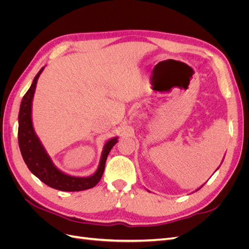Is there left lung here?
Here are the masks:
<instances>
[{
	"label": "left lung",
	"mask_w": 249,
	"mask_h": 249,
	"mask_svg": "<svg viewBox=\"0 0 249 249\" xmlns=\"http://www.w3.org/2000/svg\"><path fill=\"white\" fill-rule=\"evenodd\" d=\"M218 168H219V167H218ZM216 170H217V169H216ZM200 188H201V187H200ZM200 188H198V189H197V190H199V189H200ZM197 190H196V191H197Z\"/></svg>",
	"instance_id": "8db88e82"
}]
</instances>
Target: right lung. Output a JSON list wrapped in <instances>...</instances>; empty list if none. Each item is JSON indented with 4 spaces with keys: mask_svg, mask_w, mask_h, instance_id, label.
I'll list each match as a JSON object with an SVG mask.
<instances>
[{
    "mask_svg": "<svg viewBox=\"0 0 249 249\" xmlns=\"http://www.w3.org/2000/svg\"><path fill=\"white\" fill-rule=\"evenodd\" d=\"M44 67L36 74L31 87L22 97L18 113V145L28 168L35 177L51 188L60 191H83L94 187L103 176L107 157L111 148L117 143L118 137H113L105 143L99 167L92 176L73 177L58 169L37 136L32 123V102L37 80Z\"/></svg>",
    "mask_w": 249,
    "mask_h": 249,
    "instance_id": "add662e5",
    "label": "right lung"
}]
</instances>
